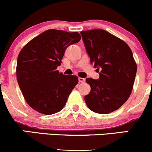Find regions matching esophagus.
I'll return each instance as SVG.
<instances>
[{
  "label": "esophagus",
  "instance_id": "obj_1",
  "mask_svg": "<svg viewBox=\"0 0 152 152\" xmlns=\"http://www.w3.org/2000/svg\"><path fill=\"white\" fill-rule=\"evenodd\" d=\"M85 81H86V80H85V78H81V77L78 78V81H79L80 83H84Z\"/></svg>",
  "mask_w": 152,
  "mask_h": 152
}]
</instances>
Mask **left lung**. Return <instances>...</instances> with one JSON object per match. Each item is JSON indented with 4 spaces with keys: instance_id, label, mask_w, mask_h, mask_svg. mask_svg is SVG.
I'll return each mask as SVG.
<instances>
[{
    "instance_id": "obj_1",
    "label": "left lung",
    "mask_w": 152,
    "mask_h": 152,
    "mask_svg": "<svg viewBox=\"0 0 152 152\" xmlns=\"http://www.w3.org/2000/svg\"><path fill=\"white\" fill-rule=\"evenodd\" d=\"M86 52L99 79L87 78L91 91L84 99L88 109L98 114H109L126 102L132 94L137 66L129 46L102 29L81 31Z\"/></svg>"
}]
</instances>
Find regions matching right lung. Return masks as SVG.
Wrapping results in <instances>:
<instances>
[{"label": "right lung", "mask_w": 152, "mask_h": 152, "mask_svg": "<svg viewBox=\"0 0 152 152\" xmlns=\"http://www.w3.org/2000/svg\"><path fill=\"white\" fill-rule=\"evenodd\" d=\"M78 32L49 29L33 38L18 54L16 76L27 104L41 114L58 112L78 82L76 76L56 70L68 46L78 43Z\"/></svg>", "instance_id": "right-lung-1"}]
</instances>
